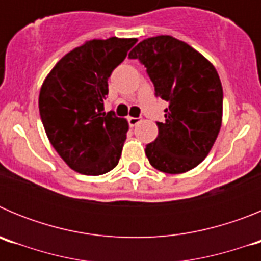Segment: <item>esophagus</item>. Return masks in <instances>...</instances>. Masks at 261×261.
<instances>
[{
  "mask_svg": "<svg viewBox=\"0 0 261 261\" xmlns=\"http://www.w3.org/2000/svg\"><path fill=\"white\" fill-rule=\"evenodd\" d=\"M140 121H141V119H140V117H132V116L128 117V123L130 126H136L138 123H140Z\"/></svg>",
  "mask_w": 261,
  "mask_h": 261,
  "instance_id": "esophagus-1",
  "label": "esophagus"
}]
</instances>
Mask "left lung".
<instances>
[{"mask_svg": "<svg viewBox=\"0 0 261 261\" xmlns=\"http://www.w3.org/2000/svg\"><path fill=\"white\" fill-rule=\"evenodd\" d=\"M129 59L146 68L155 95L168 102L158 137L146 145L150 165L166 174H183L204 161L222 125L220 75L206 57L170 35L138 43Z\"/></svg>", "mask_w": 261, "mask_h": 261, "instance_id": "obj_1", "label": "left lung"}]
</instances>
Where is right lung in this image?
Here are the masks:
<instances>
[{
	"instance_id": "1",
	"label": "right lung",
	"mask_w": 261,
	"mask_h": 261,
	"mask_svg": "<svg viewBox=\"0 0 261 261\" xmlns=\"http://www.w3.org/2000/svg\"><path fill=\"white\" fill-rule=\"evenodd\" d=\"M136 38L91 39L71 49L48 73L39 94L45 133L62 161L84 175L114 170L121 156L129 125L106 114L108 78Z\"/></svg>"
}]
</instances>
